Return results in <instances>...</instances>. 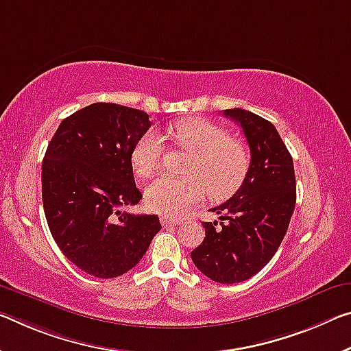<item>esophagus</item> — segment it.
Returning a JSON list of instances; mask_svg holds the SVG:
<instances>
[{
    "label": "esophagus",
    "mask_w": 351,
    "mask_h": 351,
    "mask_svg": "<svg viewBox=\"0 0 351 351\" xmlns=\"http://www.w3.org/2000/svg\"><path fill=\"white\" fill-rule=\"evenodd\" d=\"M160 223H162L164 228H167V226H176V225H181V220H175V219H160Z\"/></svg>",
    "instance_id": "34e87169"
}]
</instances>
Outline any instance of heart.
<instances>
[{"label":"heart","instance_id":"obj_1","mask_svg":"<svg viewBox=\"0 0 351 351\" xmlns=\"http://www.w3.org/2000/svg\"><path fill=\"white\" fill-rule=\"evenodd\" d=\"M169 136L178 147L192 153L186 178L162 176L147 187L148 208L162 217L180 219L206 195L223 199L241 187L250 165L247 148L230 137L214 121L189 117L169 128ZM164 143L156 132H145L131 149V165L136 173L148 178L162 162Z\"/></svg>","mask_w":351,"mask_h":351}]
</instances>
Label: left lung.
<instances>
[{
    "mask_svg": "<svg viewBox=\"0 0 351 351\" xmlns=\"http://www.w3.org/2000/svg\"><path fill=\"white\" fill-rule=\"evenodd\" d=\"M223 115L242 126L250 147V167L239 191L210 210L219 221H203L206 237L191 253L210 280L234 285L269 264L286 236L295 208L297 186L292 156L269 120L245 109Z\"/></svg>",
    "mask_w": 351,
    "mask_h": 351,
    "instance_id": "obj_1",
    "label": "left lung"
}]
</instances>
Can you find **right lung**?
<instances>
[{
    "instance_id": "obj_1",
    "label": "right lung",
    "mask_w": 351,
    "mask_h": 351,
    "mask_svg": "<svg viewBox=\"0 0 351 351\" xmlns=\"http://www.w3.org/2000/svg\"><path fill=\"white\" fill-rule=\"evenodd\" d=\"M152 126L143 110L93 103L62 120L42 164V199L60 252L77 269L115 278L136 267L160 230L158 215L120 213L137 204L131 149Z\"/></svg>"
}]
</instances>
